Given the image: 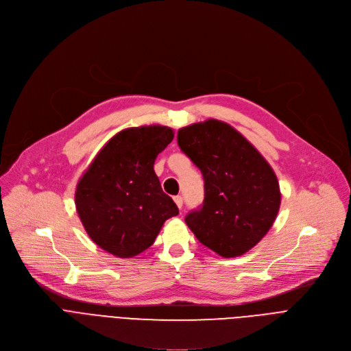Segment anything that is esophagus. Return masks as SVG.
Masks as SVG:
<instances>
[{"mask_svg": "<svg viewBox=\"0 0 351 351\" xmlns=\"http://www.w3.org/2000/svg\"><path fill=\"white\" fill-rule=\"evenodd\" d=\"M174 202H176V204H177V206L181 209V206H182V197H181V195L174 197Z\"/></svg>", "mask_w": 351, "mask_h": 351, "instance_id": "1", "label": "esophagus"}]
</instances>
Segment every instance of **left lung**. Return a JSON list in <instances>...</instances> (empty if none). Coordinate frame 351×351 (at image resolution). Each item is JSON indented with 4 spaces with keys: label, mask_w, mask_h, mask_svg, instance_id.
Returning a JSON list of instances; mask_svg holds the SVG:
<instances>
[{
    "label": "left lung",
    "mask_w": 351,
    "mask_h": 351,
    "mask_svg": "<svg viewBox=\"0 0 351 351\" xmlns=\"http://www.w3.org/2000/svg\"><path fill=\"white\" fill-rule=\"evenodd\" d=\"M177 142L205 181L204 202L185 223L217 254H245L277 218L281 193L274 170L243 134L218 119L181 128Z\"/></svg>",
    "instance_id": "8db88e82"
}]
</instances>
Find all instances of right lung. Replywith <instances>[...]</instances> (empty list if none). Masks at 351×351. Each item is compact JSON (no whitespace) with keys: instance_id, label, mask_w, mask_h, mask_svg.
<instances>
[{"instance_id":"1","label":"right lung","mask_w":351,"mask_h":351,"mask_svg":"<svg viewBox=\"0 0 351 351\" xmlns=\"http://www.w3.org/2000/svg\"><path fill=\"white\" fill-rule=\"evenodd\" d=\"M169 126L129 128L98 152L75 188V209L97 246L121 258L149 249L163 223L178 215L161 190L154 160L173 141Z\"/></svg>"}]
</instances>
